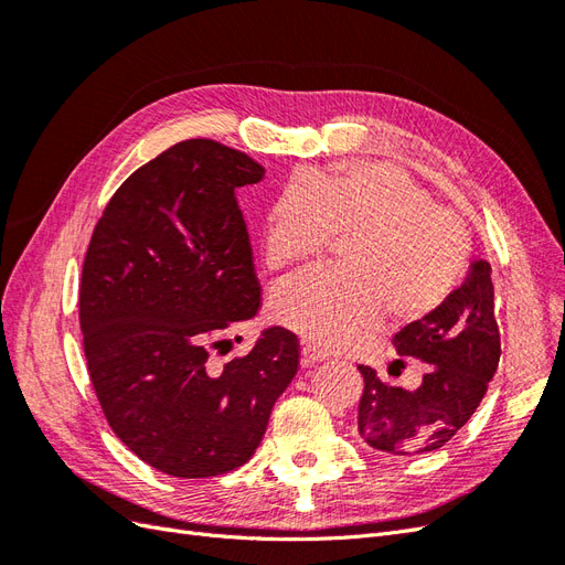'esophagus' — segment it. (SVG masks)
<instances>
[{
    "instance_id": "34e87169",
    "label": "esophagus",
    "mask_w": 565,
    "mask_h": 565,
    "mask_svg": "<svg viewBox=\"0 0 565 565\" xmlns=\"http://www.w3.org/2000/svg\"><path fill=\"white\" fill-rule=\"evenodd\" d=\"M324 358H328V351H322V349L309 344V341H303V344H301V365L303 367L318 365V363L324 361Z\"/></svg>"
}]
</instances>
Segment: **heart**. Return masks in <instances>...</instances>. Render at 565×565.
Wrapping results in <instances>:
<instances>
[{"mask_svg": "<svg viewBox=\"0 0 565 565\" xmlns=\"http://www.w3.org/2000/svg\"><path fill=\"white\" fill-rule=\"evenodd\" d=\"M341 273L282 287L273 313L309 344L341 349L382 313L419 320L446 301L469 264L471 237L452 210L388 162L351 160L289 181L262 218L273 270L313 262L328 241Z\"/></svg>", "mask_w": 565, "mask_h": 565, "instance_id": "obj_1", "label": "heart"}]
</instances>
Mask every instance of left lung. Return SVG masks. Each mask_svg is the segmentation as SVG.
<instances>
[{
  "label": "left lung",
  "mask_w": 565,
  "mask_h": 565,
  "mask_svg": "<svg viewBox=\"0 0 565 565\" xmlns=\"http://www.w3.org/2000/svg\"><path fill=\"white\" fill-rule=\"evenodd\" d=\"M393 344L398 355L426 363L422 384L388 386L372 367L358 365L365 380L358 434L388 457L438 450L471 419L500 363L490 264L473 259L465 282L434 313L405 324Z\"/></svg>",
  "instance_id": "1"
}]
</instances>
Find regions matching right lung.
<instances>
[{"instance_id":"obj_1","label":"right lung","mask_w":565,"mask_h":565,"mask_svg":"<svg viewBox=\"0 0 565 565\" xmlns=\"http://www.w3.org/2000/svg\"><path fill=\"white\" fill-rule=\"evenodd\" d=\"M264 174L241 150L181 141L117 188L84 256L79 328L98 403L117 438L169 476L243 467L299 367L282 328L212 361L262 306L237 188Z\"/></svg>"}]
</instances>
